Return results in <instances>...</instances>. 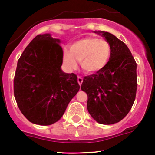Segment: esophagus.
I'll return each mask as SVG.
<instances>
[{"label": "esophagus", "instance_id": "34e87169", "mask_svg": "<svg viewBox=\"0 0 155 155\" xmlns=\"http://www.w3.org/2000/svg\"><path fill=\"white\" fill-rule=\"evenodd\" d=\"M77 81H78V83L79 84V85H82V82H83V79H82L81 76H78V79H77Z\"/></svg>", "mask_w": 155, "mask_h": 155}]
</instances>
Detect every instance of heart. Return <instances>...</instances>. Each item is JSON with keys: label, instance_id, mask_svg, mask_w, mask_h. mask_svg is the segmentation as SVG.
Instances as JSON below:
<instances>
[{"label": "heart", "instance_id": "obj_1", "mask_svg": "<svg viewBox=\"0 0 155 155\" xmlns=\"http://www.w3.org/2000/svg\"><path fill=\"white\" fill-rule=\"evenodd\" d=\"M110 54V46L107 41L89 36L74 42L70 50H64L63 61L67 68L74 70L79 61L85 73L93 74L107 66Z\"/></svg>", "mask_w": 155, "mask_h": 155}]
</instances>
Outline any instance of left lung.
<instances>
[{
	"mask_svg": "<svg viewBox=\"0 0 155 155\" xmlns=\"http://www.w3.org/2000/svg\"><path fill=\"white\" fill-rule=\"evenodd\" d=\"M94 32L109 43L110 58L103 70L84 78L81 89L87 95L91 116L100 124H112L127 115L135 101L137 63L125 43L115 35L103 31Z\"/></svg>",
	"mask_w": 155,
	"mask_h": 155,
	"instance_id": "left-lung-1",
	"label": "left lung"
}]
</instances>
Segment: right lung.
<instances>
[{
	"label": "right lung",
	"instance_id": "1",
	"mask_svg": "<svg viewBox=\"0 0 155 155\" xmlns=\"http://www.w3.org/2000/svg\"><path fill=\"white\" fill-rule=\"evenodd\" d=\"M61 43L51 34L37 35L17 63L14 96L21 113L33 124L50 125L59 121L80 87L76 75L61 68Z\"/></svg>",
	"mask_w": 155,
	"mask_h": 155
}]
</instances>
